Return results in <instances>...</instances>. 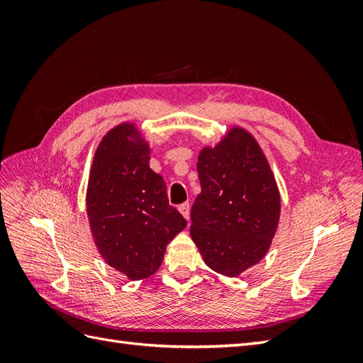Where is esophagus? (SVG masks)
<instances>
[{
    "mask_svg": "<svg viewBox=\"0 0 363 363\" xmlns=\"http://www.w3.org/2000/svg\"><path fill=\"white\" fill-rule=\"evenodd\" d=\"M179 212L183 215V218L186 221H189V216H191V206L189 203H183L179 206Z\"/></svg>",
    "mask_w": 363,
    "mask_h": 363,
    "instance_id": "34e87169",
    "label": "esophagus"
}]
</instances>
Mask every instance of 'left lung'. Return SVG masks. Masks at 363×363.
I'll return each mask as SVG.
<instances>
[{
  "label": "left lung",
  "instance_id": "obj_1",
  "mask_svg": "<svg viewBox=\"0 0 363 363\" xmlns=\"http://www.w3.org/2000/svg\"><path fill=\"white\" fill-rule=\"evenodd\" d=\"M201 192L191 211V236L206 265L236 277L259 263L277 232L281 201L265 152L248 130L228 127L196 162Z\"/></svg>",
  "mask_w": 363,
  "mask_h": 363
}]
</instances>
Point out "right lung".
Segmentation results:
<instances>
[{"instance_id":"add662e5","label":"right lung","mask_w":363,"mask_h":363,"mask_svg":"<svg viewBox=\"0 0 363 363\" xmlns=\"http://www.w3.org/2000/svg\"><path fill=\"white\" fill-rule=\"evenodd\" d=\"M150 152L136 123L115 125L95 150L86 189L95 247L128 280L152 276L167 245L186 227L168 203L167 184L150 168Z\"/></svg>"}]
</instances>
